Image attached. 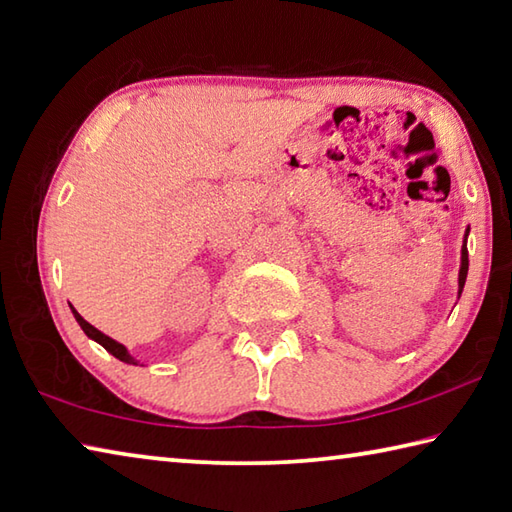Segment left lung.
I'll use <instances>...</instances> for the list:
<instances>
[{"label":"left lung","mask_w":512,"mask_h":512,"mask_svg":"<svg viewBox=\"0 0 512 512\" xmlns=\"http://www.w3.org/2000/svg\"><path fill=\"white\" fill-rule=\"evenodd\" d=\"M468 234L470 229H466V236H464V245H461V267H459V296L464 292V285H466V276H468Z\"/></svg>","instance_id":"obj_1"}]
</instances>
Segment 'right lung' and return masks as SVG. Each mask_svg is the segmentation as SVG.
<instances>
[{
  "mask_svg": "<svg viewBox=\"0 0 512 512\" xmlns=\"http://www.w3.org/2000/svg\"><path fill=\"white\" fill-rule=\"evenodd\" d=\"M71 312H73V316H75V321L77 323H80V327H82V330H84V334L86 336H89V339H93L95 343H100L102 347H104V350L106 352H109V354H113L115 356V359H120L122 363H129V365H138V361L136 359H133V356L129 354V350H127V347H124L122 343H118V341H113L111 339V336H106V334H102L100 330H98V327H93L89 321H84V318L80 316V314H77V310H75V307L71 305Z\"/></svg>",
  "mask_w": 512,
  "mask_h": 512,
  "instance_id": "obj_1",
  "label": "right lung"
}]
</instances>
